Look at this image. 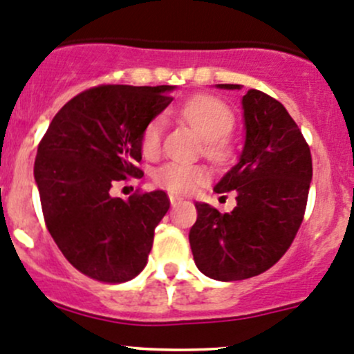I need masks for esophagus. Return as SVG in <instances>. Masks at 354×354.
Segmentation results:
<instances>
[{"mask_svg":"<svg viewBox=\"0 0 354 354\" xmlns=\"http://www.w3.org/2000/svg\"><path fill=\"white\" fill-rule=\"evenodd\" d=\"M183 202V198H181L180 195H173V193H169V203L171 205H178V203H181Z\"/></svg>","mask_w":354,"mask_h":354,"instance_id":"obj_1","label":"esophagus"}]
</instances>
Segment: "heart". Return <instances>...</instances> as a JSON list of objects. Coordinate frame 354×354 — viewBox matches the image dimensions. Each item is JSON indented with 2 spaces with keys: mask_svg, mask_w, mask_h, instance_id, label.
<instances>
[{
  "mask_svg": "<svg viewBox=\"0 0 354 354\" xmlns=\"http://www.w3.org/2000/svg\"><path fill=\"white\" fill-rule=\"evenodd\" d=\"M180 117L188 122L200 137H203L207 156L214 161H225L230 154L227 133L234 127V113L222 100L210 95H196L187 100L178 110ZM165 118L156 117L144 129L140 139V151L146 158H156L161 149ZM208 178L207 167L202 165L171 161L159 166L154 173V181L159 187L174 193H189Z\"/></svg>",
  "mask_w": 354,
  "mask_h": 354,
  "instance_id": "heart-1",
  "label": "heart"
}]
</instances>
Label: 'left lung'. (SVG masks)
I'll list each match as a JSON object with an SVG mask.
<instances>
[{
  "mask_svg": "<svg viewBox=\"0 0 354 354\" xmlns=\"http://www.w3.org/2000/svg\"><path fill=\"white\" fill-rule=\"evenodd\" d=\"M241 89V84H217ZM244 146L237 162L215 185L236 192L237 207L221 214L196 202L189 229L195 265L212 280L234 281L270 270L299 230L312 181V156L293 118L258 89L243 96Z\"/></svg>",
  "mask_w": 354,
  "mask_h": 354,
  "instance_id": "1",
  "label": "left lung"
}]
</instances>
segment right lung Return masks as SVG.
Instances as JSON below:
<instances>
[{
	"instance_id": "add662e5",
	"label": "right lung",
	"mask_w": 354,
	"mask_h": 354,
	"mask_svg": "<svg viewBox=\"0 0 354 354\" xmlns=\"http://www.w3.org/2000/svg\"><path fill=\"white\" fill-rule=\"evenodd\" d=\"M173 89H86L57 111L39 144L33 176L46 225L64 258L89 278L122 283L146 266L169 198L161 189L113 198L110 188L144 176L137 167L142 132L173 102Z\"/></svg>"
}]
</instances>
